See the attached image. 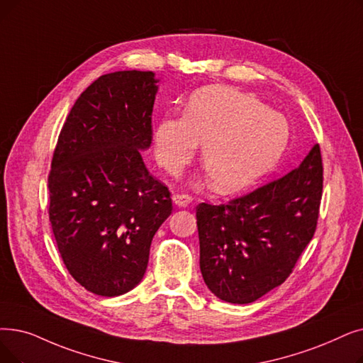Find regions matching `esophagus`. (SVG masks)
Here are the masks:
<instances>
[{
	"mask_svg": "<svg viewBox=\"0 0 363 363\" xmlns=\"http://www.w3.org/2000/svg\"><path fill=\"white\" fill-rule=\"evenodd\" d=\"M172 200H173V203L178 204L179 208H185V206H188V204H190V203L193 201V197H191V196H188V194H179V193H175V194L172 196Z\"/></svg>",
	"mask_w": 363,
	"mask_h": 363,
	"instance_id": "esophagus-1",
	"label": "esophagus"
}]
</instances>
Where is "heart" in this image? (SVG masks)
<instances>
[{
  "label": "heart",
  "instance_id": "b5f03b06",
  "mask_svg": "<svg viewBox=\"0 0 363 363\" xmlns=\"http://www.w3.org/2000/svg\"><path fill=\"white\" fill-rule=\"evenodd\" d=\"M288 123L250 94L225 87L196 91L184 117H166L155 130V157L169 173L188 164L203 143L211 186L231 193L270 170L288 144Z\"/></svg>",
  "mask_w": 363,
  "mask_h": 363
}]
</instances>
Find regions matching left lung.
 Segmentation results:
<instances>
[{"label": "left lung", "instance_id": "obj_1", "mask_svg": "<svg viewBox=\"0 0 363 363\" xmlns=\"http://www.w3.org/2000/svg\"><path fill=\"white\" fill-rule=\"evenodd\" d=\"M323 190L320 147L286 175L228 203L196 208L200 270L208 288L247 304L281 285L313 239Z\"/></svg>", "mask_w": 363, "mask_h": 363}]
</instances>
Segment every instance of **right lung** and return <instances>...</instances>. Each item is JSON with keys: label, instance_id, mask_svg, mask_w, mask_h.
Returning a JSON list of instances; mask_svg holds the SVG:
<instances>
[{"label": "right lung", "instance_id": "right-lung-1", "mask_svg": "<svg viewBox=\"0 0 363 363\" xmlns=\"http://www.w3.org/2000/svg\"><path fill=\"white\" fill-rule=\"evenodd\" d=\"M151 71L101 75L75 101L49 173V218L69 274L117 296L143 280L154 234L172 213L169 188L139 150L152 140Z\"/></svg>", "mask_w": 363, "mask_h": 363}]
</instances>
